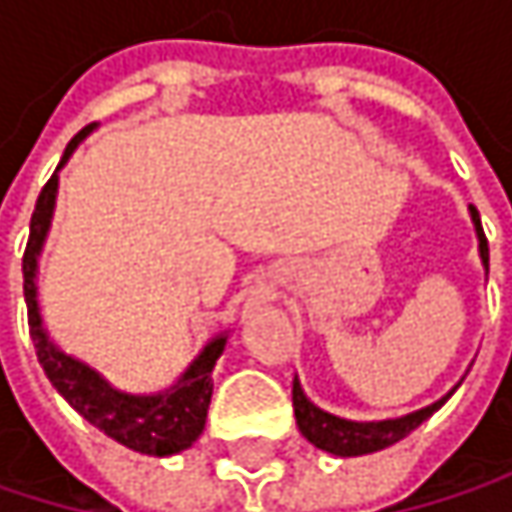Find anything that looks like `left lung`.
Here are the masks:
<instances>
[{
  "label": "left lung",
  "instance_id": "obj_1",
  "mask_svg": "<svg viewBox=\"0 0 512 512\" xmlns=\"http://www.w3.org/2000/svg\"><path fill=\"white\" fill-rule=\"evenodd\" d=\"M471 219H474V228H477V240H480V257H483V266H489V246H486V234L480 228V213L471 207ZM448 400V397H445ZM445 400L421 409V412H412L406 418H394V421H370V424H358V421H344V418H335L323 409H317L299 388V382L293 379V412H296V424L302 430V436L329 451V454H338V457H361V454H373V451H382L400 439H406L415 427H421Z\"/></svg>",
  "mask_w": 512,
  "mask_h": 512
}]
</instances>
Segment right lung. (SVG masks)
<instances>
[{
    "label": "right lung",
    "instance_id": "1",
    "mask_svg": "<svg viewBox=\"0 0 512 512\" xmlns=\"http://www.w3.org/2000/svg\"><path fill=\"white\" fill-rule=\"evenodd\" d=\"M94 130V124L82 127L70 145L64 148V156L58 168L67 162V156L76 151V145ZM55 189L58 177L52 174L44 183L32 222H29V243L23 252V296H26V311H29V335L35 344L38 361L47 373L55 391L100 433L115 439L118 445L148 454V457H168L177 451H186L201 433L213 397V364L225 350V338H216L207 344V350L189 364L183 379L151 397H136V394H121L115 391L106 379H100L91 367L79 364L76 358L64 356L61 350L52 347L41 314H38V296H35V275H38V255L50 228L52 204H55Z\"/></svg>",
    "mask_w": 512,
    "mask_h": 512
}]
</instances>
